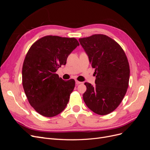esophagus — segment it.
I'll return each mask as SVG.
<instances>
[{
    "label": "esophagus",
    "instance_id": "obj_1",
    "mask_svg": "<svg viewBox=\"0 0 150 150\" xmlns=\"http://www.w3.org/2000/svg\"><path fill=\"white\" fill-rule=\"evenodd\" d=\"M81 83H82L80 82V81H78V80H76V84L77 85H78V84H81Z\"/></svg>",
    "mask_w": 150,
    "mask_h": 150
}]
</instances>
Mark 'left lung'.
<instances>
[{
    "label": "left lung",
    "mask_w": 150,
    "mask_h": 150,
    "mask_svg": "<svg viewBox=\"0 0 150 150\" xmlns=\"http://www.w3.org/2000/svg\"><path fill=\"white\" fill-rule=\"evenodd\" d=\"M79 40L96 75L94 86L84 83V101L96 114H110L118 107L128 88L130 70L126 54L118 43L104 34Z\"/></svg>",
    "instance_id": "obj_1"
}]
</instances>
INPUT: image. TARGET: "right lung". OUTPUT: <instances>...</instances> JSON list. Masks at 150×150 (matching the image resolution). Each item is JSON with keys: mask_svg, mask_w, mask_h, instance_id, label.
I'll return each mask as SVG.
<instances>
[{"mask_svg": "<svg viewBox=\"0 0 150 150\" xmlns=\"http://www.w3.org/2000/svg\"><path fill=\"white\" fill-rule=\"evenodd\" d=\"M78 46L74 38L46 35L29 49L22 66V86L30 106L40 115L55 116L66 107L75 81L63 80L56 72Z\"/></svg>", "mask_w": 150, "mask_h": 150, "instance_id": "add662e5", "label": "right lung"}]
</instances>
